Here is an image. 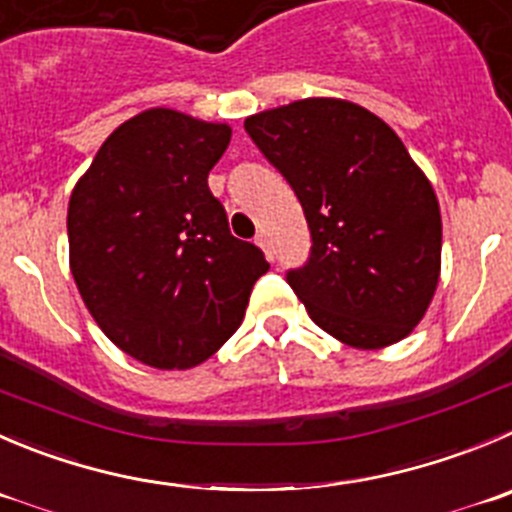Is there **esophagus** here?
<instances>
[{
  "label": "esophagus",
  "instance_id": "obj_1",
  "mask_svg": "<svg viewBox=\"0 0 512 512\" xmlns=\"http://www.w3.org/2000/svg\"><path fill=\"white\" fill-rule=\"evenodd\" d=\"M256 246H259V248H264V251H266V256H271V243H269V236H266L264 231H261L259 236H256Z\"/></svg>",
  "mask_w": 512,
  "mask_h": 512
}]
</instances>
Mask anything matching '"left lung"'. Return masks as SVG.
I'll list each match as a JSON object with an SVG mask.
<instances>
[{"label":"left lung","mask_w":512,"mask_h":512,"mask_svg":"<svg viewBox=\"0 0 512 512\" xmlns=\"http://www.w3.org/2000/svg\"><path fill=\"white\" fill-rule=\"evenodd\" d=\"M286 178L311 231L309 261L286 281L339 342L382 349L420 324L440 281L437 196L377 115L309 97L243 123Z\"/></svg>","instance_id":"1"}]
</instances>
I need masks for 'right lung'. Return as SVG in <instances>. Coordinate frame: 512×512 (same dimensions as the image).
Listing matches in <instances>:
<instances>
[{
  "instance_id": "right-lung-1",
  "label": "right lung",
  "mask_w": 512,
  "mask_h": 512,
  "mask_svg": "<svg viewBox=\"0 0 512 512\" xmlns=\"http://www.w3.org/2000/svg\"><path fill=\"white\" fill-rule=\"evenodd\" d=\"M223 123L153 107L120 125L67 208L70 269L105 337L138 362L188 369L241 326L264 251L228 231L208 173Z\"/></svg>"
}]
</instances>
